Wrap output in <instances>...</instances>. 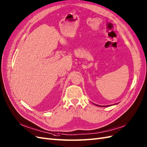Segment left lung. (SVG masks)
<instances>
[{
	"label": "left lung",
	"instance_id": "8db88e82",
	"mask_svg": "<svg viewBox=\"0 0 147 147\" xmlns=\"http://www.w3.org/2000/svg\"><path fill=\"white\" fill-rule=\"evenodd\" d=\"M99 107H100V106H99ZM103 107H104V106H103ZM105 107H106V106H105Z\"/></svg>",
	"mask_w": 147,
	"mask_h": 147
}]
</instances>
